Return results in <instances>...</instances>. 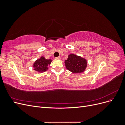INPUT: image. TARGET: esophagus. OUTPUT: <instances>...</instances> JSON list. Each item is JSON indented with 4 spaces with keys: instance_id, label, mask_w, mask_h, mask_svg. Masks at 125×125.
Wrapping results in <instances>:
<instances>
[{
    "instance_id": "esophagus-1",
    "label": "esophagus",
    "mask_w": 125,
    "mask_h": 125,
    "mask_svg": "<svg viewBox=\"0 0 125 125\" xmlns=\"http://www.w3.org/2000/svg\"><path fill=\"white\" fill-rule=\"evenodd\" d=\"M60 58H61V57H60V56H58V57H56V59H60Z\"/></svg>"
}]
</instances>
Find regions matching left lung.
<instances>
[{
  "instance_id": "obj_1",
  "label": "left lung",
  "mask_w": 125,
  "mask_h": 125,
  "mask_svg": "<svg viewBox=\"0 0 125 125\" xmlns=\"http://www.w3.org/2000/svg\"><path fill=\"white\" fill-rule=\"evenodd\" d=\"M65 63L66 68L74 73L83 72L87 66L86 59L74 54L69 55Z\"/></svg>"
}]
</instances>
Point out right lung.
<instances>
[{
    "label": "right lung",
    "instance_id": "obj_1",
    "mask_svg": "<svg viewBox=\"0 0 125 125\" xmlns=\"http://www.w3.org/2000/svg\"><path fill=\"white\" fill-rule=\"evenodd\" d=\"M52 62L51 59H46L44 57H41V58L36 60L33 65L34 70L42 73L46 71L48 69V66L50 65Z\"/></svg>",
    "mask_w": 125,
    "mask_h": 125
}]
</instances>
